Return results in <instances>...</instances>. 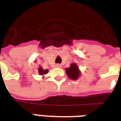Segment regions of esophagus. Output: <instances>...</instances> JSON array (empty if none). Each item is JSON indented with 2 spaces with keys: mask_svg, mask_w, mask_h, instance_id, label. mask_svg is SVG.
Returning a JSON list of instances; mask_svg holds the SVG:
<instances>
[{
  "mask_svg": "<svg viewBox=\"0 0 121 121\" xmlns=\"http://www.w3.org/2000/svg\"><path fill=\"white\" fill-rule=\"evenodd\" d=\"M55 67H57V68H60V67H61V65H60V64H56Z\"/></svg>",
  "mask_w": 121,
  "mask_h": 121,
  "instance_id": "esophagus-1",
  "label": "esophagus"
}]
</instances>
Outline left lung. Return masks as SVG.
Wrapping results in <instances>:
<instances>
[{"label": "left lung", "instance_id": "8db88e82", "mask_svg": "<svg viewBox=\"0 0 121 121\" xmlns=\"http://www.w3.org/2000/svg\"><path fill=\"white\" fill-rule=\"evenodd\" d=\"M66 72L68 77L72 80H77L79 78V75L81 74L79 68L75 63L71 64L69 68H66Z\"/></svg>", "mask_w": 121, "mask_h": 121}]
</instances>
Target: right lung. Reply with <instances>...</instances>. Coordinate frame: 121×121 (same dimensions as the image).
Instances as JSON below:
<instances>
[{"instance_id":"1","label":"right lung","mask_w":121,"mask_h":121,"mask_svg":"<svg viewBox=\"0 0 121 121\" xmlns=\"http://www.w3.org/2000/svg\"><path fill=\"white\" fill-rule=\"evenodd\" d=\"M39 73L40 75H44L48 73V69H42V67H40V68H39Z\"/></svg>"}]
</instances>
